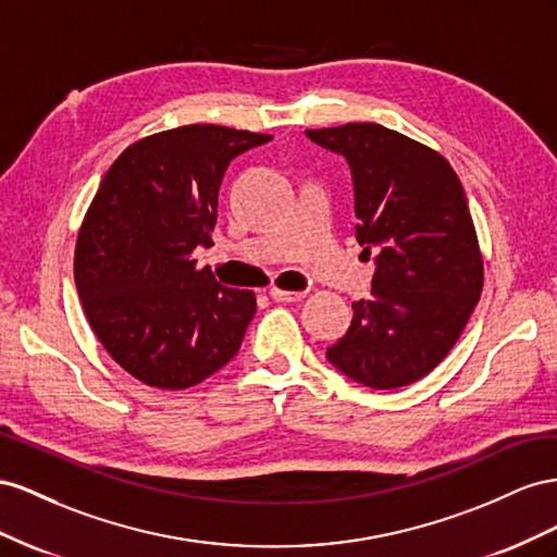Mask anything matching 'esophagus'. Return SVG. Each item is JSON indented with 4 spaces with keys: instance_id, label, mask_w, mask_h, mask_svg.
Segmentation results:
<instances>
[{
    "instance_id": "1",
    "label": "esophagus",
    "mask_w": 557,
    "mask_h": 557,
    "mask_svg": "<svg viewBox=\"0 0 557 557\" xmlns=\"http://www.w3.org/2000/svg\"><path fill=\"white\" fill-rule=\"evenodd\" d=\"M268 294L273 296L275 300H280V304H294V300L306 298V294H304V292H284V289H277V287H273V289H270Z\"/></svg>"
}]
</instances>
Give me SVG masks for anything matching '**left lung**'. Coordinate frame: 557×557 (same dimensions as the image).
Listing matches in <instances>:
<instances>
[{"label":"left lung","mask_w":557,"mask_h":557,"mask_svg":"<svg viewBox=\"0 0 557 557\" xmlns=\"http://www.w3.org/2000/svg\"><path fill=\"white\" fill-rule=\"evenodd\" d=\"M306 135L347 158L357 240L380 251L373 296L352 306V324L326 359L371 389L406 387L446 359L483 292L462 182L438 151L380 123Z\"/></svg>","instance_id":"left-lung-1"}]
</instances>
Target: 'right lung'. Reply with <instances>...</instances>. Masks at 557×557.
<instances>
[{
	"label": "right lung",
	"mask_w": 557,
	"mask_h": 557,
	"mask_svg": "<svg viewBox=\"0 0 557 557\" xmlns=\"http://www.w3.org/2000/svg\"><path fill=\"white\" fill-rule=\"evenodd\" d=\"M268 139L180 125L133 141L102 177L76 235L74 282L92 333L139 383L194 387L240 349L257 296L219 284L194 249L214 245L231 158Z\"/></svg>",
	"instance_id": "right-lung-1"
}]
</instances>
